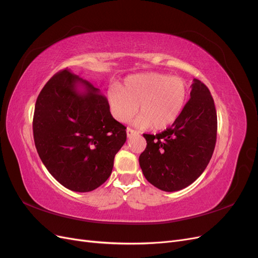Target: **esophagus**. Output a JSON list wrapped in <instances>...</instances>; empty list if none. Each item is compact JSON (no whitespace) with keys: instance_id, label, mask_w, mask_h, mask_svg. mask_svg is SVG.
I'll use <instances>...</instances> for the list:
<instances>
[{"instance_id":"esophagus-1","label":"esophagus","mask_w":258,"mask_h":258,"mask_svg":"<svg viewBox=\"0 0 258 258\" xmlns=\"http://www.w3.org/2000/svg\"><path fill=\"white\" fill-rule=\"evenodd\" d=\"M126 131H127V137H128V138H131L132 136H136V135H138V134H139V132H138L137 130H134V129L129 128V127L127 128V130H126Z\"/></svg>"}]
</instances>
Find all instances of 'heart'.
Masks as SVG:
<instances>
[{
    "label": "heart",
    "mask_w": 258,
    "mask_h": 258,
    "mask_svg": "<svg viewBox=\"0 0 258 258\" xmlns=\"http://www.w3.org/2000/svg\"><path fill=\"white\" fill-rule=\"evenodd\" d=\"M187 97L188 88L183 79L156 72L131 75L120 88L112 87L106 93L110 111L116 120L128 121L140 105L141 115L137 123L143 128L152 126L155 130L166 129L178 118Z\"/></svg>",
    "instance_id": "heart-1"
}]
</instances>
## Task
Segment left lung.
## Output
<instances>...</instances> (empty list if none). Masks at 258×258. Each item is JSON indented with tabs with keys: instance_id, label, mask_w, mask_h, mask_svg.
I'll return each instance as SVG.
<instances>
[{
	"instance_id": "obj_1",
	"label": "left lung",
	"mask_w": 258,
	"mask_h": 258,
	"mask_svg": "<svg viewBox=\"0 0 258 258\" xmlns=\"http://www.w3.org/2000/svg\"><path fill=\"white\" fill-rule=\"evenodd\" d=\"M217 116L207 86L194 79L190 99L172 126L158 135H143L145 151L140 167L145 178L163 191H176L194 183L212 157Z\"/></svg>"
}]
</instances>
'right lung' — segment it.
Wrapping results in <instances>:
<instances>
[{"instance_id":"add662e5","label":"right lung","mask_w":258,"mask_h":258,"mask_svg":"<svg viewBox=\"0 0 258 258\" xmlns=\"http://www.w3.org/2000/svg\"><path fill=\"white\" fill-rule=\"evenodd\" d=\"M33 137L49 173L68 189L87 192L110 177L127 134L113 118L105 96L66 69L37 97Z\"/></svg>"}]
</instances>
